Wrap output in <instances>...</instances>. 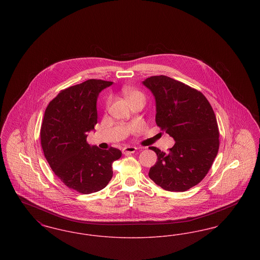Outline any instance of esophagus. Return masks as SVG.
I'll return each instance as SVG.
<instances>
[{"instance_id":"1","label":"esophagus","mask_w":260,"mask_h":260,"mask_svg":"<svg viewBox=\"0 0 260 260\" xmlns=\"http://www.w3.org/2000/svg\"><path fill=\"white\" fill-rule=\"evenodd\" d=\"M137 148L135 147V146H125L124 149H123V153L124 154H133V153H135L136 152Z\"/></svg>"}]
</instances>
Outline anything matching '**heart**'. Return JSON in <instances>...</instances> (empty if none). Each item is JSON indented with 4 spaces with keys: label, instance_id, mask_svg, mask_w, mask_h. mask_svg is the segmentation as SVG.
<instances>
[{
    "label": "heart",
    "instance_id": "obj_1",
    "mask_svg": "<svg viewBox=\"0 0 260 260\" xmlns=\"http://www.w3.org/2000/svg\"><path fill=\"white\" fill-rule=\"evenodd\" d=\"M123 94L128 103H131L132 101H134L136 99H143V94L140 91L134 89V88H131V87L123 88Z\"/></svg>",
    "mask_w": 260,
    "mask_h": 260
}]
</instances>
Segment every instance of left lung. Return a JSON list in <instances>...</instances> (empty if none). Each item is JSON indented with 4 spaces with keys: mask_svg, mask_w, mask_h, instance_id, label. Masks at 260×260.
Returning <instances> with one entry per match:
<instances>
[{
    "mask_svg": "<svg viewBox=\"0 0 260 260\" xmlns=\"http://www.w3.org/2000/svg\"><path fill=\"white\" fill-rule=\"evenodd\" d=\"M142 84L156 101V124L175 143L168 153L150 147L158 157L149 177L162 189L184 192L206 176L219 148L214 112L195 88L167 76H152Z\"/></svg>",
    "mask_w": 260,
    "mask_h": 260,
    "instance_id": "1",
    "label": "left lung"
}]
</instances>
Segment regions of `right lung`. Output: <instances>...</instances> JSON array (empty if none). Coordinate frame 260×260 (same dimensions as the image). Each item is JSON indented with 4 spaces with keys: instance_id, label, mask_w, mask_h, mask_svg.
<instances>
[{
    "instance_id": "1",
    "label": "right lung",
    "mask_w": 260,
    "mask_h": 260,
    "mask_svg": "<svg viewBox=\"0 0 260 260\" xmlns=\"http://www.w3.org/2000/svg\"><path fill=\"white\" fill-rule=\"evenodd\" d=\"M113 82L90 79L61 90L49 103L41 126V144L51 170L62 182L82 194L100 191L113 176L117 148L99 149L87 142L98 123L96 102Z\"/></svg>"
}]
</instances>
